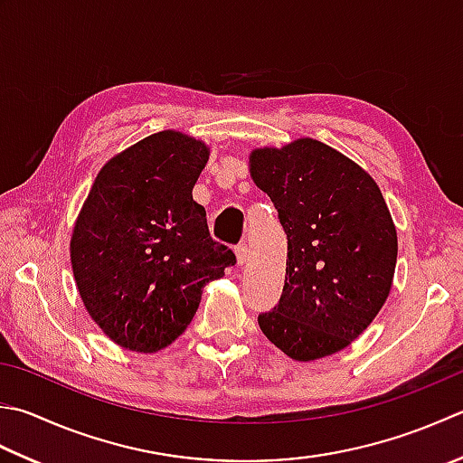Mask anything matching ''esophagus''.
Here are the masks:
<instances>
[{
	"mask_svg": "<svg viewBox=\"0 0 463 463\" xmlns=\"http://www.w3.org/2000/svg\"><path fill=\"white\" fill-rule=\"evenodd\" d=\"M234 255H237V262H239V265L242 267L244 262H247V259H249V249H247V244H239V247L234 249Z\"/></svg>",
	"mask_w": 463,
	"mask_h": 463,
	"instance_id": "34e87169",
	"label": "esophagus"
}]
</instances>
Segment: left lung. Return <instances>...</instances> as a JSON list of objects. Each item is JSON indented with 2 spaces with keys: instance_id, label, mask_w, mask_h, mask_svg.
I'll list each match as a JSON object with an SVG mask.
<instances>
[{
  "instance_id": "1",
  "label": "left lung",
  "mask_w": 463,
  "mask_h": 463,
  "mask_svg": "<svg viewBox=\"0 0 463 463\" xmlns=\"http://www.w3.org/2000/svg\"><path fill=\"white\" fill-rule=\"evenodd\" d=\"M249 165L287 234L283 295L259 327L295 361L333 355L369 327L392 291L397 232L382 190L313 138L252 150Z\"/></svg>"
}]
</instances>
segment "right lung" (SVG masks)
Wrapping results in <instances>:
<instances>
[{"mask_svg":"<svg viewBox=\"0 0 463 463\" xmlns=\"http://www.w3.org/2000/svg\"><path fill=\"white\" fill-rule=\"evenodd\" d=\"M204 142L156 132L98 172L70 241L86 311L116 345L156 353L184 333L206 283L237 262L193 201Z\"/></svg>","mask_w":463,"mask_h":463,"instance_id":"1","label":"right lung"}]
</instances>
